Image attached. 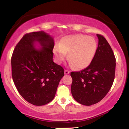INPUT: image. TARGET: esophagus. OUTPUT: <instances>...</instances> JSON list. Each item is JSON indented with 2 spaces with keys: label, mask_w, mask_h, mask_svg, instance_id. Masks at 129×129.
<instances>
[{
  "label": "esophagus",
  "mask_w": 129,
  "mask_h": 129,
  "mask_svg": "<svg viewBox=\"0 0 129 129\" xmlns=\"http://www.w3.org/2000/svg\"><path fill=\"white\" fill-rule=\"evenodd\" d=\"M64 73L66 74V75H68V74L70 73V71L68 70H65Z\"/></svg>",
  "instance_id": "1"
}]
</instances>
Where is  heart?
<instances>
[{"instance_id": "heart-1", "label": "heart", "mask_w": 129, "mask_h": 129, "mask_svg": "<svg viewBox=\"0 0 129 129\" xmlns=\"http://www.w3.org/2000/svg\"><path fill=\"white\" fill-rule=\"evenodd\" d=\"M96 40L85 35H77L65 37L60 44L54 47L53 52L56 61L60 63L68 54L72 66L78 69L87 67L92 61L97 50Z\"/></svg>"}]
</instances>
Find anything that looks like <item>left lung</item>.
I'll return each instance as SVG.
<instances>
[{
	"mask_svg": "<svg viewBox=\"0 0 129 129\" xmlns=\"http://www.w3.org/2000/svg\"><path fill=\"white\" fill-rule=\"evenodd\" d=\"M97 36L98 46L90 64L80 72L70 74L72 96L84 106H91L103 100L115 79L116 59L113 50L104 37Z\"/></svg>",
	"mask_w": 129,
	"mask_h": 129,
	"instance_id": "left-lung-1",
	"label": "left lung"
}]
</instances>
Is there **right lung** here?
I'll use <instances>...</instances> for the list:
<instances>
[{"mask_svg": "<svg viewBox=\"0 0 129 129\" xmlns=\"http://www.w3.org/2000/svg\"><path fill=\"white\" fill-rule=\"evenodd\" d=\"M41 48L36 49V42ZM52 37L44 31L26 33L11 57L12 78L19 93L35 106L49 103L55 96L64 69L53 62Z\"/></svg>", "mask_w": 129, "mask_h": 129, "instance_id": "obj_1", "label": "right lung"}]
</instances>
